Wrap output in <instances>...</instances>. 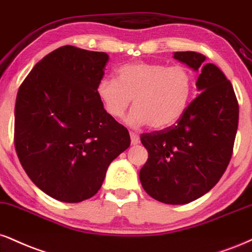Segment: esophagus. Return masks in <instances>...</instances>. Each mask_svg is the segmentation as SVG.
Masks as SVG:
<instances>
[{
  "mask_svg": "<svg viewBox=\"0 0 252 252\" xmlns=\"http://www.w3.org/2000/svg\"><path fill=\"white\" fill-rule=\"evenodd\" d=\"M130 138H131V143L132 144H137L139 141V136L136 134L134 131H130Z\"/></svg>",
  "mask_w": 252,
  "mask_h": 252,
  "instance_id": "obj_1",
  "label": "esophagus"
}]
</instances>
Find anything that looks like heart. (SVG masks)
<instances>
[{
    "instance_id": "1",
    "label": "heart",
    "mask_w": 252,
    "mask_h": 252,
    "mask_svg": "<svg viewBox=\"0 0 252 252\" xmlns=\"http://www.w3.org/2000/svg\"><path fill=\"white\" fill-rule=\"evenodd\" d=\"M96 92L104 110L115 120L124 116L134 98L130 126L164 129L186 113L193 93V76L183 65L137 61L121 65L116 80H99Z\"/></svg>"
}]
</instances>
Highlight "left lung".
Here are the masks:
<instances>
[{"instance_id": "8db88e82", "label": "left lung", "mask_w": 252, "mask_h": 252, "mask_svg": "<svg viewBox=\"0 0 252 252\" xmlns=\"http://www.w3.org/2000/svg\"><path fill=\"white\" fill-rule=\"evenodd\" d=\"M175 59L201 70V94L176 124L145 132L141 142L148 160L139 180L148 195L165 204H186L216 186L231 159L239 108L231 82L205 56L178 51Z\"/></svg>"}]
</instances>
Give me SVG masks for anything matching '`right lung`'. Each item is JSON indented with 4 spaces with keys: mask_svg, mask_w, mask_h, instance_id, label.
<instances>
[{
    "mask_svg": "<svg viewBox=\"0 0 252 252\" xmlns=\"http://www.w3.org/2000/svg\"><path fill=\"white\" fill-rule=\"evenodd\" d=\"M105 53L63 45L44 56L19 88L14 142L24 171L42 191L78 203L98 191L108 166L130 145L96 87Z\"/></svg>",
    "mask_w": 252,
    "mask_h": 252,
    "instance_id": "1",
    "label": "right lung"
}]
</instances>
